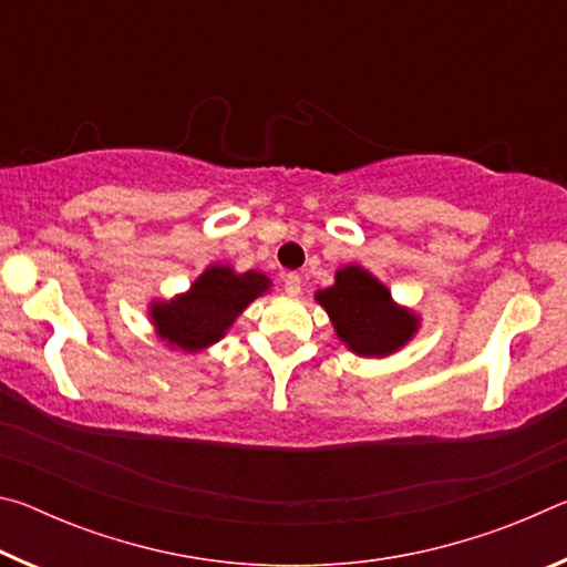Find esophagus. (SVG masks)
I'll list each match as a JSON object with an SVG mask.
<instances>
[{"label":"esophagus","instance_id":"34e87169","mask_svg":"<svg viewBox=\"0 0 567 567\" xmlns=\"http://www.w3.org/2000/svg\"><path fill=\"white\" fill-rule=\"evenodd\" d=\"M300 290H302V277L295 275V272L287 275L285 277V292L290 297H297V295H300Z\"/></svg>","mask_w":567,"mask_h":567}]
</instances>
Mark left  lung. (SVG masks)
Segmentation results:
<instances>
[{
  "instance_id": "1",
  "label": "left lung",
  "mask_w": 567,
  "mask_h": 567,
  "mask_svg": "<svg viewBox=\"0 0 567 567\" xmlns=\"http://www.w3.org/2000/svg\"><path fill=\"white\" fill-rule=\"evenodd\" d=\"M340 342L360 358H388L415 338L420 318L400 307L385 285L360 265L334 272V285L315 292Z\"/></svg>"
}]
</instances>
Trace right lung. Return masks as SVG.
<instances>
[{"instance_id":"right-lung-1","label":"right lung","mask_w":567,"mask_h":567,"mask_svg":"<svg viewBox=\"0 0 567 567\" xmlns=\"http://www.w3.org/2000/svg\"><path fill=\"white\" fill-rule=\"evenodd\" d=\"M272 280L262 272H235L229 265H209L172 300L150 305V320L169 348L199 352L219 342L249 302L265 295Z\"/></svg>"}]
</instances>
